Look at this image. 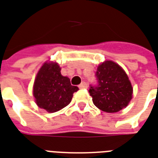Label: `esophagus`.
<instances>
[{
	"label": "esophagus",
	"mask_w": 158,
	"mask_h": 158,
	"mask_svg": "<svg viewBox=\"0 0 158 158\" xmlns=\"http://www.w3.org/2000/svg\"><path fill=\"white\" fill-rule=\"evenodd\" d=\"M79 89H86L87 88V84L85 82H82L79 85Z\"/></svg>",
	"instance_id": "34e87169"
}]
</instances>
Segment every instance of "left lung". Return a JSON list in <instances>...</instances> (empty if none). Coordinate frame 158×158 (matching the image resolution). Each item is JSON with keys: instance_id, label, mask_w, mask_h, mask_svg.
I'll return each instance as SVG.
<instances>
[{"instance_id": "8db88e82", "label": "left lung", "mask_w": 158, "mask_h": 158, "mask_svg": "<svg viewBox=\"0 0 158 158\" xmlns=\"http://www.w3.org/2000/svg\"><path fill=\"white\" fill-rule=\"evenodd\" d=\"M96 84L89 86L94 105L103 111H120L132 98V86L121 66L112 61L99 65L95 73Z\"/></svg>"}]
</instances>
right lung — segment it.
Wrapping results in <instances>:
<instances>
[{"label": "right lung", "instance_id": "right-lung-1", "mask_svg": "<svg viewBox=\"0 0 158 158\" xmlns=\"http://www.w3.org/2000/svg\"><path fill=\"white\" fill-rule=\"evenodd\" d=\"M58 64L45 63L38 71L34 86L33 95L40 108L48 112H56L70 103L77 86L70 84V79L60 72Z\"/></svg>", "mask_w": 158, "mask_h": 158}]
</instances>
